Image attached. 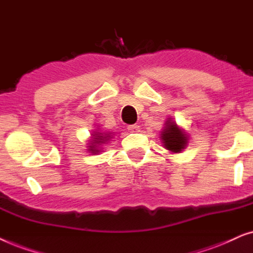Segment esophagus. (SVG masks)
<instances>
[{
	"label": "esophagus",
	"mask_w": 253,
	"mask_h": 253,
	"mask_svg": "<svg viewBox=\"0 0 253 253\" xmlns=\"http://www.w3.org/2000/svg\"><path fill=\"white\" fill-rule=\"evenodd\" d=\"M127 129H128L130 133H137L140 132V126H137V125H129V126L127 127Z\"/></svg>",
	"instance_id": "34e87169"
}]
</instances>
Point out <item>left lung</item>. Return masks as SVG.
<instances>
[{"mask_svg":"<svg viewBox=\"0 0 253 253\" xmlns=\"http://www.w3.org/2000/svg\"><path fill=\"white\" fill-rule=\"evenodd\" d=\"M164 147L172 153H180L187 143L186 135L177 128V125L173 121H168L167 127L162 132Z\"/></svg>","mask_w":253,"mask_h":253,"instance_id":"obj_1","label":"left lung"}]
</instances>
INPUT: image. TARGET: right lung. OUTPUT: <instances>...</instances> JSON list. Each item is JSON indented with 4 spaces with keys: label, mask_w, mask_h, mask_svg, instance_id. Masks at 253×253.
<instances>
[{
    "label": "right lung",
    "mask_w": 253,
    "mask_h": 253,
    "mask_svg": "<svg viewBox=\"0 0 253 253\" xmlns=\"http://www.w3.org/2000/svg\"><path fill=\"white\" fill-rule=\"evenodd\" d=\"M93 136H95V137H93V141H92L93 146H96L97 143H98V144H99V143H103L104 141H107V140H109V137H110L109 134H107V135H104V136H103L102 133H100V134H96V135H93ZM93 146H90V149H89V150H91L92 153H97V151H98V150L93 149Z\"/></svg>",
    "instance_id": "add662e5"
}]
</instances>
